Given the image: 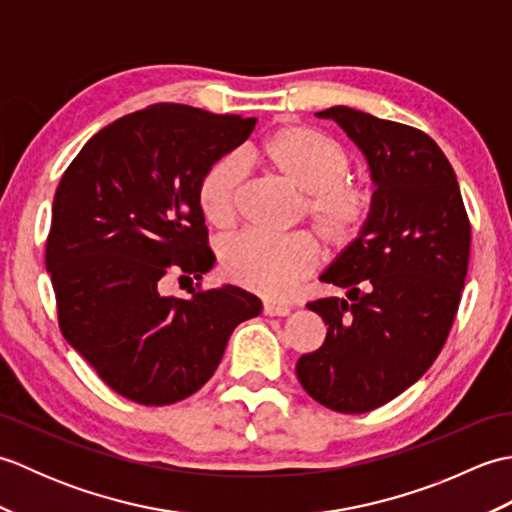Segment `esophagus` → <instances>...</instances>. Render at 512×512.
<instances>
[{
    "label": "esophagus",
    "mask_w": 512,
    "mask_h": 512,
    "mask_svg": "<svg viewBox=\"0 0 512 512\" xmlns=\"http://www.w3.org/2000/svg\"><path fill=\"white\" fill-rule=\"evenodd\" d=\"M264 314H266V317H288L290 306H286V303L264 301Z\"/></svg>",
    "instance_id": "obj_1"
}]
</instances>
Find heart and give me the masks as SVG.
<instances>
[{"instance_id": "1", "label": "heart", "mask_w": 512, "mask_h": 512, "mask_svg": "<svg viewBox=\"0 0 512 512\" xmlns=\"http://www.w3.org/2000/svg\"><path fill=\"white\" fill-rule=\"evenodd\" d=\"M257 160L303 193L297 220H308L330 253H343L365 235L374 220L378 195L372 180L350 176L347 149L321 129L290 123L275 129L257 149ZM244 191V165L233 156L211 162L198 180L195 200L204 220L231 228ZM319 262V246L306 231L266 235L244 231L220 246L228 281L268 299L290 290Z\"/></svg>"}]
</instances>
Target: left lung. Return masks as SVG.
Listing matches in <instances>:
<instances>
[{"label":"left lung","instance_id":"1","mask_svg":"<svg viewBox=\"0 0 512 512\" xmlns=\"http://www.w3.org/2000/svg\"><path fill=\"white\" fill-rule=\"evenodd\" d=\"M317 116L361 147L378 204L365 235L321 275L347 299L308 303L328 334L299 358L297 378L323 407L365 413L416 383L447 343L469 270L471 222L431 136L343 105Z\"/></svg>","mask_w":512,"mask_h":512}]
</instances>
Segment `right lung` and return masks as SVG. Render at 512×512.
Returning <instances> with one entry per match:
<instances>
[{
  "label": "right lung",
  "mask_w": 512,
  "mask_h": 512,
  "mask_svg": "<svg viewBox=\"0 0 512 512\" xmlns=\"http://www.w3.org/2000/svg\"><path fill=\"white\" fill-rule=\"evenodd\" d=\"M257 118L158 103L118 118L79 151L54 193L46 268L59 328L107 387L145 407L195 394L228 336L262 301L224 286L165 297L167 277L215 262L195 189Z\"/></svg>",
  "instance_id": "right-lung-1"
}]
</instances>
